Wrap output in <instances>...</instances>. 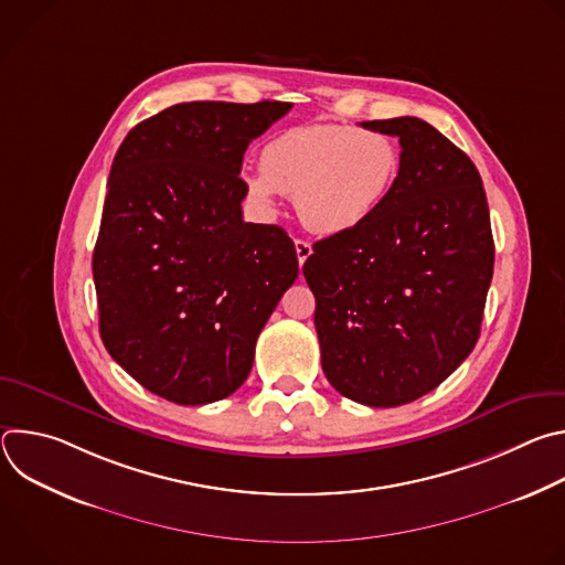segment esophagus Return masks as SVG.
<instances>
[{
	"label": "esophagus",
	"instance_id": "34e87169",
	"mask_svg": "<svg viewBox=\"0 0 565 565\" xmlns=\"http://www.w3.org/2000/svg\"><path fill=\"white\" fill-rule=\"evenodd\" d=\"M295 250H297L299 266H303L306 259L312 255V246L308 244V241H303V238H295Z\"/></svg>",
	"mask_w": 565,
	"mask_h": 565
}]
</instances>
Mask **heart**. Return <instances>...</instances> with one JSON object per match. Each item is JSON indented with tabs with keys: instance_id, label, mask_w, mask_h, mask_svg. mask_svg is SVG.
I'll list each match as a JSON object with an SVG mask.
<instances>
[{
	"instance_id": "1",
	"label": "heart",
	"mask_w": 565,
	"mask_h": 565,
	"mask_svg": "<svg viewBox=\"0 0 565 565\" xmlns=\"http://www.w3.org/2000/svg\"><path fill=\"white\" fill-rule=\"evenodd\" d=\"M259 168L246 177V188L262 207L273 210L279 192L295 196L310 232L340 236L386 203L402 170V149L386 131L312 122L273 136Z\"/></svg>"
}]
</instances>
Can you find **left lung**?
Masks as SVG:
<instances>
[{
  "label": "left lung",
  "mask_w": 565,
  "mask_h": 565,
  "mask_svg": "<svg viewBox=\"0 0 565 565\" xmlns=\"http://www.w3.org/2000/svg\"><path fill=\"white\" fill-rule=\"evenodd\" d=\"M362 127L397 136V183L362 227L317 241L301 270L329 382L360 405L399 407L473 351L494 238L480 174L449 138L412 116Z\"/></svg>",
  "instance_id": "left-lung-1"
}]
</instances>
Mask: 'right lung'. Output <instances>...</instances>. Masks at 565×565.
I'll use <instances>...</instances> for the list:
<instances>
[{"instance_id":"1","label":"right lung","mask_w":565,"mask_h":565,"mask_svg":"<svg viewBox=\"0 0 565 565\" xmlns=\"http://www.w3.org/2000/svg\"><path fill=\"white\" fill-rule=\"evenodd\" d=\"M290 103H181L116 151L94 284L100 338L145 388L207 405L246 382L255 344L299 275L279 225L246 223L241 163Z\"/></svg>"}]
</instances>
